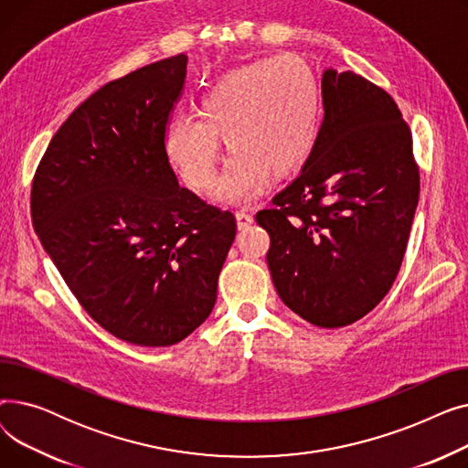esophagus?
Masks as SVG:
<instances>
[{
	"mask_svg": "<svg viewBox=\"0 0 468 468\" xmlns=\"http://www.w3.org/2000/svg\"><path fill=\"white\" fill-rule=\"evenodd\" d=\"M235 219H237V228L239 229H247L252 221H254V218L249 214V212H244V210H239L237 214H235Z\"/></svg>",
	"mask_w": 468,
	"mask_h": 468,
	"instance_id": "obj_1",
	"label": "esophagus"
}]
</instances>
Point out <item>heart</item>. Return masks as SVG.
Masks as SVG:
<instances>
[{"label":"heart","mask_w":468,"mask_h":468,"mask_svg":"<svg viewBox=\"0 0 468 468\" xmlns=\"http://www.w3.org/2000/svg\"><path fill=\"white\" fill-rule=\"evenodd\" d=\"M321 129V89L296 55L239 66L207 89L195 115L168 119L163 150L182 180L207 191L216 178L219 142L231 152L214 197L247 203L269 178L286 176L311 155Z\"/></svg>","instance_id":"heart-1"}]
</instances>
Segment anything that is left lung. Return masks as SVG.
Returning <instances> with one entry per match:
<instances>
[{
  "mask_svg": "<svg viewBox=\"0 0 468 468\" xmlns=\"http://www.w3.org/2000/svg\"><path fill=\"white\" fill-rule=\"evenodd\" d=\"M324 121L300 176L256 214L279 298L321 328L353 324L390 290L420 201L411 133L353 71L323 73Z\"/></svg>",
  "mask_w": 468,
  "mask_h": 468,
  "instance_id": "left-lung-1",
  "label": "left lung"
}]
</instances>
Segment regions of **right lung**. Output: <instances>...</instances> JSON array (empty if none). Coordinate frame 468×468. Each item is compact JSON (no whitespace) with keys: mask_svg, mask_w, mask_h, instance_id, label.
<instances>
[{"mask_svg":"<svg viewBox=\"0 0 468 468\" xmlns=\"http://www.w3.org/2000/svg\"><path fill=\"white\" fill-rule=\"evenodd\" d=\"M187 57L90 94L57 131L32 186V224L83 309L115 337L166 347L201 326L235 216L180 187L163 133Z\"/></svg>","mask_w":468,"mask_h":468,"instance_id":"obj_1","label":"right lung"}]
</instances>
